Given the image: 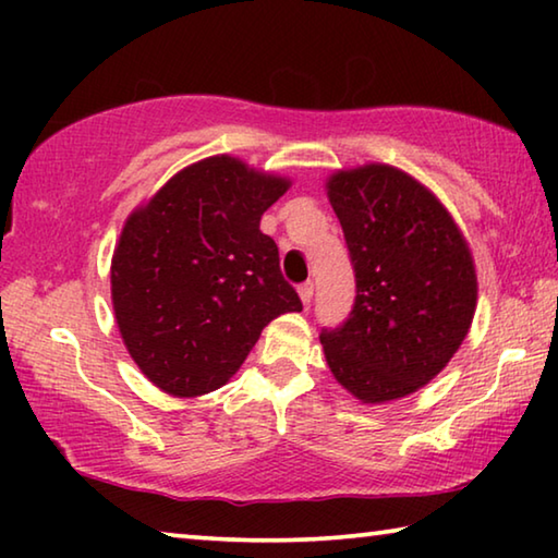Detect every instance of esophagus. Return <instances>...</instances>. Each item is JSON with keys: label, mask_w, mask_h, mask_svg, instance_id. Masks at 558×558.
Masks as SVG:
<instances>
[{"label": "esophagus", "mask_w": 558, "mask_h": 558, "mask_svg": "<svg viewBox=\"0 0 558 558\" xmlns=\"http://www.w3.org/2000/svg\"><path fill=\"white\" fill-rule=\"evenodd\" d=\"M313 292H315V286L313 282H302V286L298 288V295H300V300H302V305H310V302H313Z\"/></svg>", "instance_id": "obj_1"}]
</instances>
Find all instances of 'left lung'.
Segmentation results:
<instances>
[{
    "instance_id": "obj_1",
    "label": "left lung",
    "mask_w": 558,
    "mask_h": 558,
    "mask_svg": "<svg viewBox=\"0 0 558 558\" xmlns=\"http://www.w3.org/2000/svg\"><path fill=\"white\" fill-rule=\"evenodd\" d=\"M325 186L356 278L347 323L319 335L327 366L362 403L403 399L468 337L477 305L470 245L438 196L391 165L337 169Z\"/></svg>"
}]
</instances>
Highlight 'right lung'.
Returning <instances> with one entry per match:
<instances>
[{"instance_id":"add662e5","label":"right lung","mask_w":558,"mask_h":558,"mask_svg":"<svg viewBox=\"0 0 558 558\" xmlns=\"http://www.w3.org/2000/svg\"><path fill=\"white\" fill-rule=\"evenodd\" d=\"M290 179L214 155L128 216L110 263L116 323L157 389L192 399L241 369L263 327L300 313L260 216Z\"/></svg>"}]
</instances>
